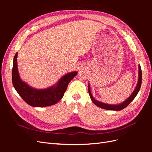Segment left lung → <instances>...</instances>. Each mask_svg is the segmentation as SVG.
Wrapping results in <instances>:
<instances>
[{"label": "left lung", "mask_w": 152, "mask_h": 152, "mask_svg": "<svg viewBox=\"0 0 152 152\" xmlns=\"http://www.w3.org/2000/svg\"><path fill=\"white\" fill-rule=\"evenodd\" d=\"M139 78H138V82H137V86L136 87V89H134V91H133V93H132V94L129 97L125 102H124L123 103L119 104H106L102 102H98V101L96 100L93 96H92V94L91 93V89H90V86L89 84L88 85V91H89V94L90 96V98L93 102L97 107L101 108H103L105 110H116V111H119V110H121L124 108H125L129 104L131 103V102L135 98V97L136 96V95L138 93V92L140 89V87L141 86V79H142V72H141V66L139 65Z\"/></svg>", "instance_id": "obj_1"}]
</instances>
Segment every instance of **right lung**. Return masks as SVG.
<instances>
[{"instance_id":"add662e5","label":"right lung","mask_w":152,"mask_h":152,"mask_svg":"<svg viewBox=\"0 0 152 152\" xmlns=\"http://www.w3.org/2000/svg\"><path fill=\"white\" fill-rule=\"evenodd\" d=\"M17 56L18 53L13 59L12 84L22 99L31 107H44L57 103L64 96L69 82L77 74V72L68 73L62 77L56 85L45 89H36L21 80L18 70Z\"/></svg>"}]
</instances>
